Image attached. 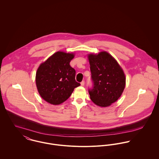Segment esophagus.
<instances>
[{
	"mask_svg": "<svg viewBox=\"0 0 159 159\" xmlns=\"http://www.w3.org/2000/svg\"><path fill=\"white\" fill-rule=\"evenodd\" d=\"M84 81H81V86H84Z\"/></svg>",
	"mask_w": 159,
	"mask_h": 159,
	"instance_id": "1",
	"label": "esophagus"
}]
</instances>
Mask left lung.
<instances>
[{"instance_id":"left-lung-1","label":"left lung","mask_w":159,"mask_h":159,"mask_svg":"<svg viewBox=\"0 0 159 159\" xmlns=\"http://www.w3.org/2000/svg\"><path fill=\"white\" fill-rule=\"evenodd\" d=\"M90 64L92 89L91 100L101 107L110 106L122 95L125 86L123 70L113 57L106 51L88 55Z\"/></svg>"}]
</instances>
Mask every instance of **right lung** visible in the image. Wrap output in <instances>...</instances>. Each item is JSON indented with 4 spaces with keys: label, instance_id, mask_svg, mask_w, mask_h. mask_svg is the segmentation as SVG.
<instances>
[{
    "label": "right lung",
    "instance_id": "add662e5",
    "mask_svg": "<svg viewBox=\"0 0 159 159\" xmlns=\"http://www.w3.org/2000/svg\"><path fill=\"white\" fill-rule=\"evenodd\" d=\"M73 53L57 51L40 64L37 69L35 82L39 94L52 105L67 100L80 83L75 80V70L70 66Z\"/></svg>",
    "mask_w": 159,
    "mask_h": 159
}]
</instances>
